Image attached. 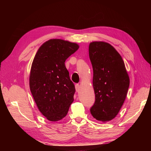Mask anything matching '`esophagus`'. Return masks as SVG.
<instances>
[{
    "label": "esophagus",
    "instance_id": "1",
    "mask_svg": "<svg viewBox=\"0 0 151 151\" xmlns=\"http://www.w3.org/2000/svg\"><path fill=\"white\" fill-rule=\"evenodd\" d=\"M75 88H76V90L77 92H79L80 90H81V87H80V85H79V84H76V86H75Z\"/></svg>",
    "mask_w": 151,
    "mask_h": 151
}]
</instances>
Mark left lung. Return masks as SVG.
<instances>
[{"label":"left lung","mask_w":151,"mask_h":151,"mask_svg":"<svg viewBox=\"0 0 151 151\" xmlns=\"http://www.w3.org/2000/svg\"><path fill=\"white\" fill-rule=\"evenodd\" d=\"M89 55L95 93V102L90 111L97 120L109 122L117 115L125 101L129 77L120 55L110 44L91 43Z\"/></svg>","instance_id":"1"}]
</instances>
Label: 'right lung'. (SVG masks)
<instances>
[{
    "label": "right lung",
    "mask_w": 151,
    "mask_h": 151,
    "mask_svg": "<svg viewBox=\"0 0 151 151\" xmlns=\"http://www.w3.org/2000/svg\"><path fill=\"white\" fill-rule=\"evenodd\" d=\"M79 45L51 39L38 49L32 63L29 88L40 111L51 122L62 120L74 101L75 86L65 65Z\"/></svg>",
    "instance_id": "right-lung-1"
}]
</instances>
